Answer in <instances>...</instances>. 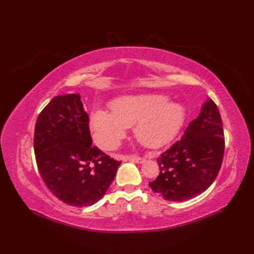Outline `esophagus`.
Returning a JSON list of instances; mask_svg holds the SVG:
<instances>
[{
    "label": "esophagus",
    "instance_id": "1",
    "mask_svg": "<svg viewBox=\"0 0 254 254\" xmlns=\"http://www.w3.org/2000/svg\"><path fill=\"white\" fill-rule=\"evenodd\" d=\"M127 161H131V162H134V163H143L145 159L144 158H141V157H136V156H128L125 158Z\"/></svg>",
    "mask_w": 254,
    "mask_h": 254
}]
</instances>
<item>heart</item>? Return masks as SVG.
Segmentation results:
<instances>
[{
    "mask_svg": "<svg viewBox=\"0 0 254 254\" xmlns=\"http://www.w3.org/2000/svg\"><path fill=\"white\" fill-rule=\"evenodd\" d=\"M111 112L96 109L90 115L94 140L105 150L117 148L133 127L135 139L147 147L172 141L186 121V109L162 94L126 95L110 105Z\"/></svg>",
    "mask_w": 254,
    "mask_h": 254,
    "instance_id": "b5f03b06",
    "label": "heart"
}]
</instances>
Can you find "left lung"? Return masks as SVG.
Listing matches in <instances>:
<instances>
[{"label":"left lung","mask_w":254,"mask_h":254,"mask_svg":"<svg viewBox=\"0 0 254 254\" xmlns=\"http://www.w3.org/2000/svg\"><path fill=\"white\" fill-rule=\"evenodd\" d=\"M224 150L220 114L207 98L180 141L158 158L160 174L149 187L170 201H186L200 195L217 177Z\"/></svg>","instance_id":"obj_1"}]
</instances>
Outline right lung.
<instances>
[{
	"label": "right lung",
	"mask_w": 254,
	"mask_h": 254,
	"mask_svg": "<svg viewBox=\"0 0 254 254\" xmlns=\"http://www.w3.org/2000/svg\"><path fill=\"white\" fill-rule=\"evenodd\" d=\"M34 148L45 186L61 201L77 207L96 203L122 163L92 145L89 117L79 94L54 97L41 111Z\"/></svg>",
	"instance_id": "1"
}]
</instances>
